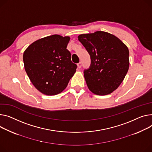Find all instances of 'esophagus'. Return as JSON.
Masks as SVG:
<instances>
[{"instance_id": "1", "label": "esophagus", "mask_w": 152, "mask_h": 152, "mask_svg": "<svg viewBox=\"0 0 152 152\" xmlns=\"http://www.w3.org/2000/svg\"><path fill=\"white\" fill-rule=\"evenodd\" d=\"M77 68H78L79 69H80V68H81V66H82V64L80 63V62H79V63L77 64Z\"/></svg>"}]
</instances>
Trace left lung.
Here are the masks:
<instances>
[{"mask_svg": "<svg viewBox=\"0 0 152 152\" xmlns=\"http://www.w3.org/2000/svg\"><path fill=\"white\" fill-rule=\"evenodd\" d=\"M79 41L90 54L91 64L84 71L88 88L98 95L110 94L124 80L129 69V50L109 33L96 31L81 34Z\"/></svg>", "mask_w": 152, "mask_h": 152, "instance_id": "1", "label": "left lung"}]
</instances>
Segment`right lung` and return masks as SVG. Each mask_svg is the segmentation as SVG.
<instances>
[{"label":"right lung","instance_id":"obj_1","mask_svg":"<svg viewBox=\"0 0 152 152\" xmlns=\"http://www.w3.org/2000/svg\"><path fill=\"white\" fill-rule=\"evenodd\" d=\"M70 38L59 35L37 40L25 50L24 68L30 81L46 95L61 93L75 73L77 65L66 49Z\"/></svg>","mask_w":152,"mask_h":152}]
</instances>
